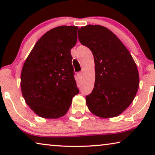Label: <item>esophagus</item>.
I'll list each match as a JSON object with an SVG mask.
<instances>
[{
	"instance_id": "34e87169",
	"label": "esophagus",
	"mask_w": 155,
	"mask_h": 155,
	"mask_svg": "<svg viewBox=\"0 0 155 155\" xmlns=\"http://www.w3.org/2000/svg\"><path fill=\"white\" fill-rule=\"evenodd\" d=\"M82 75H83V74H82V72H80V73H79L78 74V75L79 76V78H82Z\"/></svg>"
}]
</instances>
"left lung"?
I'll return each mask as SVG.
<instances>
[{"label":"left lung","mask_w":155,"mask_h":155,"mask_svg":"<svg viewBox=\"0 0 155 155\" xmlns=\"http://www.w3.org/2000/svg\"><path fill=\"white\" fill-rule=\"evenodd\" d=\"M78 38L92 52L95 64L94 87L86 97L89 110L103 118L119 116L138 90L139 73L134 59L117 36L105 27H81Z\"/></svg>","instance_id":"1"}]
</instances>
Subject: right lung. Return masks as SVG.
<instances>
[{
	"instance_id": "add662e5",
	"label": "right lung",
	"mask_w": 155,
	"mask_h": 155,
	"mask_svg": "<svg viewBox=\"0 0 155 155\" xmlns=\"http://www.w3.org/2000/svg\"><path fill=\"white\" fill-rule=\"evenodd\" d=\"M76 26H60L37 41L23 65L20 87L25 102L37 116L56 119L68 111L79 93L71 49L78 39Z\"/></svg>"
}]
</instances>
